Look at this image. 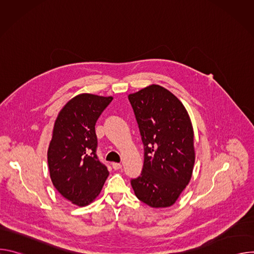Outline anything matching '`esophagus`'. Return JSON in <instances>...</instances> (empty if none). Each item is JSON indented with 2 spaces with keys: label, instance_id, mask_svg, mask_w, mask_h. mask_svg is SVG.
<instances>
[{
  "label": "esophagus",
  "instance_id": "34e87169",
  "mask_svg": "<svg viewBox=\"0 0 254 254\" xmlns=\"http://www.w3.org/2000/svg\"><path fill=\"white\" fill-rule=\"evenodd\" d=\"M113 168L115 170H120V169H122V164L121 163H113Z\"/></svg>",
  "mask_w": 254,
  "mask_h": 254
}]
</instances>
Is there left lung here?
<instances>
[{"instance_id":"obj_1","label":"left lung","mask_w":254,"mask_h":254,"mask_svg":"<svg viewBox=\"0 0 254 254\" xmlns=\"http://www.w3.org/2000/svg\"><path fill=\"white\" fill-rule=\"evenodd\" d=\"M144 146L142 172L131 180L138 200L170 207L189 184L195 164L194 129L184 104L152 84L128 94Z\"/></svg>"}]
</instances>
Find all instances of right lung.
I'll return each mask as SVG.
<instances>
[{
  "instance_id": "add662e5",
  "label": "right lung",
  "mask_w": 254,
  "mask_h": 254,
  "mask_svg": "<svg viewBox=\"0 0 254 254\" xmlns=\"http://www.w3.org/2000/svg\"><path fill=\"white\" fill-rule=\"evenodd\" d=\"M113 99L78 94L62 107L54 123L47 152L50 178L65 199L80 207L95 200L110 175L95 153V124Z\"/></svg>"
}]
</instances>
